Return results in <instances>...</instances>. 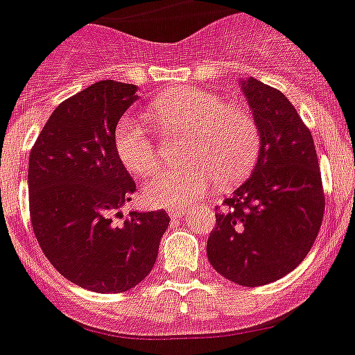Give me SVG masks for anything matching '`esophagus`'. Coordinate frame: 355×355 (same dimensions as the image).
<instances>
[{
	"instance_id": "obj_1",
	"label": "esophagus",
	"mask_w": 355,
	"mask_h": 355,
	"mask_svg": "<svg viewBox=\"0 0 355 355\" xmlns=\"http://www.w3.org/2000/svg\"><path fill=\"white\" fill-rule=\"evenodd\" d=\"M168 214H170L171 218H178V217H184L185 210L180 207H171V208H168Z\"/></svg>"
}]
</instances>
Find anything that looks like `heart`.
Listing matches in <instances>:
<instances>
[{
  "label": "heart",
  "instance_id": "obj_1",
  "mask_svg": "<svg viewBox=\"0 0 355 355\" xmlns=\"http://www.w3.org/2000/svg\"><path fill=\"white\" fill-rule=\"evenodd\" d=\"M147 115L164 135L189 138L187 166L159 171L145 185V198L154 207L191 203L211 178L217 184L240 180L259 154L261 132L254 115L205 89H170L150 103ZM114 148L132 173L150 175L159 166L157 141L135 119L117 122Z\"/></svg>",
  "mask_w": 355,
  "mask_h": 355
}]
</instances>
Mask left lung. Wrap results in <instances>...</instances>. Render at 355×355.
Segmentation results:
<instances>
[{"label": "left lung", "mask_w": 355, "mask_h": 355, "mask_svg": "<svg viewBox=\"0 0 355 355\" xmlns=\"http://www.w3.org/2000/svg\"><path fill=\"white\" fill-rule=\"evenodd\" d=\"M243 91L261 132L257 164L217 207L207 256L217 273L257 287L286 277L310 252L326 200L308 125L278 89L256 78Z\"/></svg>", "instance_id": "8db88e82"}]
</instances>
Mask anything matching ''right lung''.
I'll use <instances>...</instances> for the list:
<instances>
[{
	"label": "right lung",
	"instance_id": "right-lung-1",
	"mask_svg": "<svg viewBox=\"0 0 355 355\" xmlns=\"http://www.w3.org/2000/svg\"><path fill=\"white\" fill-rule=\"evenodd\" d=\"M135 92L137 85L101 80L64 99L29 154L33 233L62 277L94 293L140 284L170 224L164 210L119 211L137 184L115 154L114 129Z\"/></svg>",
	"mask_w": 355,
	"mask_h": 355
}]
</instances>
